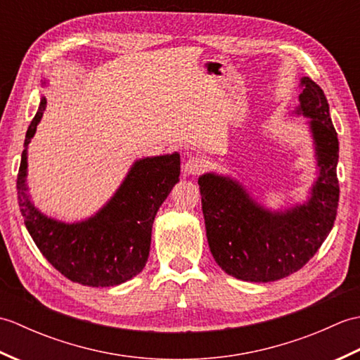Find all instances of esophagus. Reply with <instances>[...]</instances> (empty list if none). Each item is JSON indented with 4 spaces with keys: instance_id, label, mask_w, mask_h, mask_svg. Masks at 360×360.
Segmentation results:
<instances>
[{
    "instance_id": "obj_1",
    "label": "esophagus",
    "mask_w": 360,
    "mask_h": 360,
    "mask_svg": "<svg viewBox=\"0 0 360 360\" xmlns=\"http://www.w3.org/2000/svg\"><path fill=\"white\" fill-rule=\"evenodd\" d=\"M204 167H205L204 159L198 158V156H193V158H190V159L187 160V162H186L184 172H186L187 174H198V173L202 172Z\"/></svg>"
}]
</instances>
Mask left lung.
Masks as SVG:
<instances>
[{"instance_id":"left-lung-1","label":"left lung","mask_w":360,"mask_h":360,"mask_svg":"<svg viewBox=\"0 0 360 360\" xmlns=\"http://www.w3.org/2000/svg\"><path fill=\"white\" fill-rule=\"evenodd\" d=\"M295 114L308 117L317 179L308 200L286 210L258 204L231 176L205 173L198 179L209 248L226 274L267 283L297 272L330 235L339 205V141L330 105L316 82L300 79Z\"/></svg>"}]
</instances>
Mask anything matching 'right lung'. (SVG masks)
I'll return each instance as SVG.
<instances>
[{
  "mask_svg": "<svg viewBox=\"0 0 360 360\" xmlns=\"http://www.w3.org/2000/svg\"><path fill=\"white\" fill-rule=\"evenodd\" d=\"M44 110L46 97H41L27 128L17 178L20 212L27 232L43 257L71 281L106 288L131 280L148 259L156 213L179 181V153L136 160L101 210L77 223H63L38 210L27 193V145Z\"/></svg>",
  "mask_w": 360,
  "mask_h": 360,
  "instance_id": "obj_1",
  "label": "right lung"
}]
</instances>
